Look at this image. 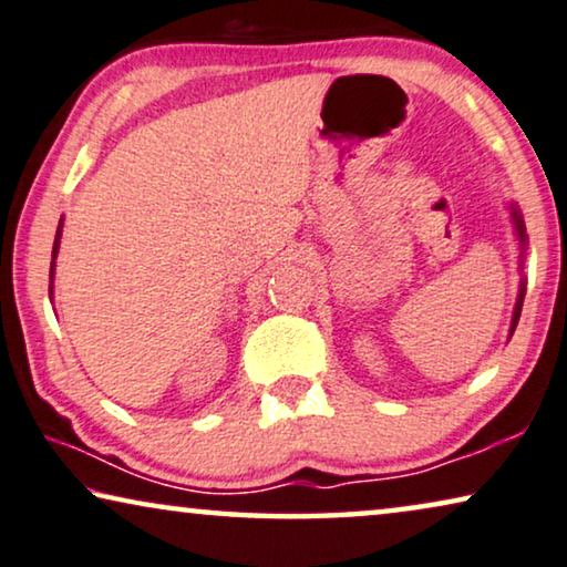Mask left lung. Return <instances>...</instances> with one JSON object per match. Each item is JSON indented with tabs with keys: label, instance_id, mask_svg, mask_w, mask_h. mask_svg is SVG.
<instances>
[{
	"label": "left lung",
	"instance_id": "obj_1",
	"mask_svg": "<svg viewBox=\"0 0 567 567\" xmlns=\"http://www.w3.org/2000/svg\"><path fill=\"white\" fill-rule=\"evenodd\" d=\"M508 210H512V223H514V234H516V241H519V269H524V259H526V244H529V238H526V226H524V218H522V210L516 203H508ZM524 295H526V280L522 275V282H519V295H516V306H514V316H512V329H508V339L514 337L516 331V323H519V316H522V306H524Z\"/></svg>",
	"mask_w": 567,
	"mask_h": 567
}]
</instances>
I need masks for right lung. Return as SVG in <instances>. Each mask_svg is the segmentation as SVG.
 Segmentation results:
<instances>
[{"label": "right lung", "mask_w": 567, "mask_h": 567, "mask_svg": "<svg viewBox=\"0 0 567 567\" xmlns=\"http://www.w3.org/2000/svg\"><path fill=\"white\" fill-rule=\"evenodd\" d=\"M61 234H63V215H61L59 230H55V241H53V259H51V298H53V272H55V257H59V246H61Z\"/></svg>", "instance_id": "add662e5"}]
</instances>
